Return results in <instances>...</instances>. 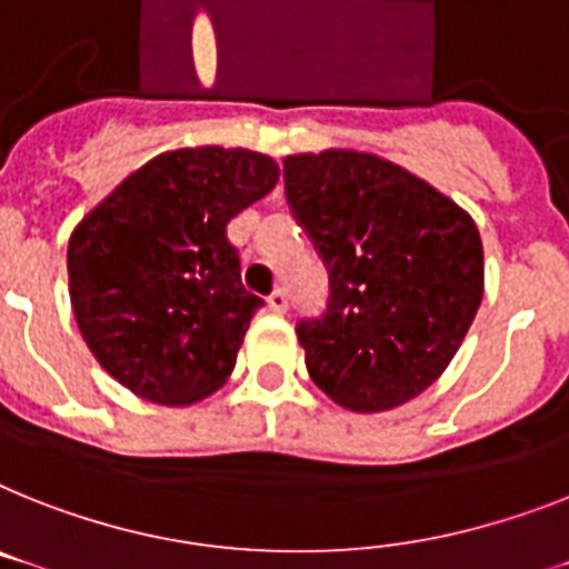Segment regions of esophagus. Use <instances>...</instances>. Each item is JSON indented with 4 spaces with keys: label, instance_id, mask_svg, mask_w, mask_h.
<instances>
[{
    "label": "esophagus",
    "instance_id": "obj_1",
    "mask_svg": "<svg viewBox=\"0 0 569 569\" xmlns=\"http://www.w3.org/2000/svg\"><path fill=\"white\" fill-rule=\"evenodd\" d=\"M267 308H270V311L273 313H284L288 311V293H284V290H273V293L267 296Z\"/></svg>",
    "mask_w": 569,
    "mask_h": 569
}]
</instances>
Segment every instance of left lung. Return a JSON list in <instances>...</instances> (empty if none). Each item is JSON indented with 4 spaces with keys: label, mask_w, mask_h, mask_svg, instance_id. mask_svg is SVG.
Instances as JSON below:
<instances>
[{
    "label": "left lung",
    "mask_w": 569,
    "mask_h": 569,
    "mask_svg": "<svg viewBox=\"0 0 569 569\" xmlns=\"http://www.w3.org/2000/svg\"><path fill=\"white\" fill-rule=\"evenodd\" d=\"M284 194L328 267V308L296 337L355 412L392 410L448 369L482 302L477 223L416 173L360 150L293 153Z\"/></svg>",
    "instance_id": "8db88e82"
}]
</instances>
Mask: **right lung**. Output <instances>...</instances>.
Segmentation results:
<instances>
[{
    "label": "right lung",
    "instance_id": "add662e5",
    "mask_svg": "<svg viewBox=\"0 0 569 569\" xmlns=\"http://www.w3.org/2000/svg\"><path fill=\"white\" fill-rule=\"evenodd\" d=\"M276 182L279 166L256 150H168L74 227L66 252L74 322L133 396L189 407L227 383L264 305L243 288L227 223Z\"/></svg>",
    "mask_w": 569,
    "mask_h": 569
}]
</instances>
